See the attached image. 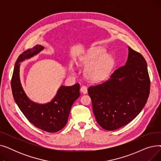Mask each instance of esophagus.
Wrapping results in <instances>:
<instances>
[{"instance_id":"1","label":"esophagus","mask_w":161,"mask_h":161,"mask_svg":"<svg viewBox=\"0 0 161 161\" xmlns=\"http://www.w3.org/2000/svg\"><path fill=\"white\" fill-rule=\"evenodd\" d=\"M80 91L83 94H87V88L86 86H81V87L80 89Z\"/></svg>"}]
</instances>
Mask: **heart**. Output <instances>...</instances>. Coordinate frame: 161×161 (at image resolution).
Returning a JSON list of instances; mask_svg holds the SVG:
<instances>
[{
  "label": "heart",
  "mask_w": 161,
  "mask_h": 161,
  "mask_svg": "<svg viewBox=\"0 0 161 161\" xmlns=\"http://www.w3.org/2000/svg\"><path fill=\"white\" fill-rule=\"evenodd\" d=\"M79 62L81 64L88 66L85 75L88 80L93 83L104 81L115 65L114 57L107 54L106 49L101 46L88 48L79 58Z\"/></svg>",
  "instance_id": "heart-1"
}]
</instances>
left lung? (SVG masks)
Masks as SVG:
<instances>
[{
	"mask_svg": "<svg viewBox=\"0 0 161 161\" xmlns=\"http://www.w3.org/2000/svg\"><path fill=\"white\" fill-rule=\"evenodd\" d=\"M128 47L125 65L117 69L108 81L88 89L96 121L107 130L119 129L132 121L149 97L147 63L140 53Z\"/></svg>",
	"mask_w": 161,
	"mask_h": 161,
	"instance_id": "1",
	"label": "left lung"
}]
</instances>
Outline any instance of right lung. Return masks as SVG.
Wrapping results in <instances>:
<instances>
[{"instance_id":"add662e5","label":"right lung","mask_w":161,"mask_h":161,"mask_svg":"<svg viewBox=\"0 0 161 161\" xmlns=\"http://www.w3.org/2000/svg\"><path fill=\"white\" fill-rule=\"evenodd\" d=\"M44 49L36 45L21 54L15 62L11 81L12 94L17 105L25 117L36 127L48 132H56L66 125L71 107L80 95V84L61 86L49 103L40 104L31 100L25 92L20 79V65L23 61L36 55Z\"/></svg>"}]
</instances>
